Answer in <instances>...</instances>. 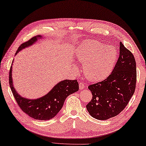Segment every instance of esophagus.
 Here are the masks:
<instances>
[{
	"label": "esophagus",
	"mask_w": 146,
	"mask_h": 146,
	"mask_svg": "<svg viewBox=\"0 0 146 146\" xmlns=\"http://www.w3.org/2000/svg\"><path fill=\"white\" fill-rule=\"evenodd\" d=\"M84 87H85L84 84H83L82 82H80V84H79V88H80V90H82V89H84Z\"/></svg>",
	"instance_id": "1"
}]
</instances>
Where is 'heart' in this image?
<instances>
[{"instance_id":"heart-1","label":"heart","mask_w":146,"mask_h":146,"mask_svg":"<svg viewBox=\"0 0 146 146\" xmlns=\"http://www.w3.org/2000/svg\"><path fill=\"white\" fill-rule=\"evenodd\" d=\"M76 58L84 64L86 77L92 82H98L110 74L117 59L115 47L96 40H86L78 46Z\"/></svg>"}]
</instances>
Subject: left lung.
I'll return each mask as SVG.
<instances>
[{
  "mask_svg": "<svg viewBox=\"0 0 146 146\" xmlns=\"http://www.w3.org/2000/svg\"><path fill=\"white\" fill-rule=\"evenodd\" d=\"M119 45V56L112 72L106 79L88 87L93 98L86 108L96 119L106 120L117 115L126 107L135 91V59L121 42Z\"/></svg>",
  "mask_w": 146,
  "mask_h": 146,
  "instance_id": "1",
  "label": "left lung"
}]
</instances>
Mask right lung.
Masks as SVG:
<instances>
[{
    "instance_id": "right-lung-1",
    "label": "right lung",
    "mask_w": 146,
    "mask_h": 146,
    "mask_svg": "<svg viewBox=\"0 0 146 146\" xmlns=\"http://www.w3.org/2000/svg\"><path fill=\"white\" fill-rule=\"evenodd\" d=\"M41 38H43L42 36L38 35L22 44L17 49L15 55L25 48L32 46L38 41V40ZM12 72V66H11L9 74V83L13 96L22 111L35 119L45 121L54 117L61 110L67 96L76 93L79 89V85L77 80H64L56 84L50 92L42 97L36 99L24 98L19 95L14 88Z\"/></svg>"
}]
</instances>
